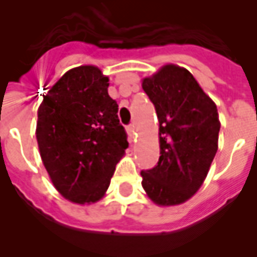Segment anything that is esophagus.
Returning <instances> with one entry per match:
<instances>
[{
	"label": "esophagus",
	"instance_id": "1",
	"mask_svg": "<svg viewBox=\"0 0 257 257\" xmlns=\"http://www.w3.org/2000/svg\"><path fill=\"white\" fill-rule=\"evenodd\" d=\"M126 131H128L129 136H133V135H135V124H129L128 126H126Z\"/></svg>",
	"mask_w": 257,
	"mask_h": 257
}]
</instances>
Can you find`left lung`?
Returning a JSON list of instances; mask_svg holds the SVG:
<instances>
[{
  "label": "left lung",
  "mask_w": 257,
  "mask_h": 257,
  "mask_svg": "<svg viewBox=\"0 0 257 257\" xmlns=\"http://www.w3.org/2000/svg\"><path fill=\"white\" fill-rule=\"evenodd\" d=\"M143 89L156 109L161 156L152 169L141 171V184L159 205L181 204L201 187L217 152V108L180 66L165 65L144 78Z\"/></svg>",
  "instance_id": "1"
}]
</instances>
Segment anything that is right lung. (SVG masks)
<instances>
[{"label": "right lung", "instance_id": "1", "mask_svg": "<svg viewBox=\"0 0 257 257\" xmlns=\"http://www.w3.org/2000/svg\"><path fill=\"white\" fill-rule=\"evenodd\" d=\"M108 81L96 66L70 69L38 108L42 163L56 189L73 203H96L104 196L129 145Z\"/></svg>", "mask_w": 257, "mask_h": 257}]
</instances>
